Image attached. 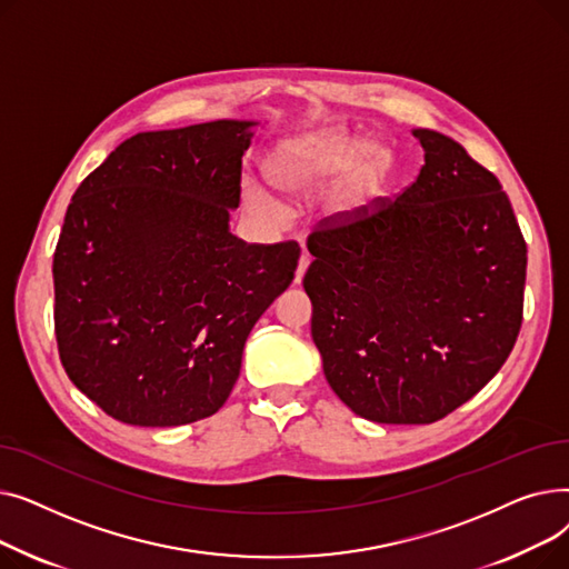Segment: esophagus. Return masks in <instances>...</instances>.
<instances>
[{
	"label": "esophagus",
	"instance_id": "obj_1",
	"mask_svg": "<svg viewBox=\"0 0 569 569\" xmlns=\"http://www.w3.org/2000/svg\"><path fill=\"white\" fill-rule=\"evenodd\" d=\"M309 264H311V256H309V253H302V256H300V262H297V269H295V283H300V281L305 279V272H307Z\"/></svg>",
	"mask_w": 569,
	"mask_h": 569
}]
</instances>
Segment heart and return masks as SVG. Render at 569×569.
Masks as SVG:
<instances>
[{
    "label": "heart",
    "mask_w": 569,
    "mask_h": 569,
    "mask_svg": "<svg viewBox=\"0 0 569 569\" xmlns=\"http://www.w3.org/2000/svg\"><path fill=\"white\" fill-rule=\"evenodd\" d=\"M350 162L353 166L343 179L339 202L355 207L390 166V152L380 144H369L360 152V142L346 131L327 129L283 147L267 163V174L288 193H309L332 182ZM247 204L267 219L279 221L283 217L279 202L253 187L247 189Z\"/></svg>",
    "instance_id": "heart-1"
}]
</instances>
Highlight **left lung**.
<instances>
[{"mask_svg":"<svg viewBox=\"0 0 569 569\" xmlns=\"http://www.w3.org/2000/svg\"><path fill=\"white\" fill-rule=\"evenodd\" d=\"M397 200L320 221L305 290L337 397L365 420L431 425L472 399L521 330L526 242L498 177L438 131Z\"/></svg>","mask_w":569,"mask_h":569,"instance_id":"obj_1","label":"left lung"}]
</instances>
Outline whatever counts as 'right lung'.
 Here are the masks:
<instances>
[{
	"mask_svg": "<svg viewBox=\"0 0 569 569\" xmlns=\"http://www.w3.org/2000/svg\"><path fill=\"white\" fill-rule=\"evenodd\" d=\"M256 122L217 119L124 140L89 172L54 249V337L78 390L133 427L214 415L300 244L230 228Z\"/></svg>",
	"mask_w": 569,
	"mask_h": 569,
	"instance_id": "obj_1",
	"label": "right lung"
}]
</instances>
